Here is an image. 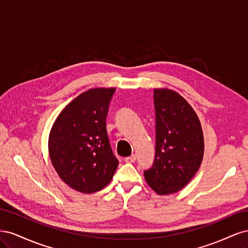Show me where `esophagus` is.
Segmentation results:
<instances>
[{
	"label": "esophagus",
	"mask_w": 248,
	"mask_h": 248,
	"mask_svg": "<svg viewBox=\"0 0 248 248\" xmlns=\"http://www.w3.org/2000/svg\"><path fill=\"white\" fill-rule=\"evenodd\" d=\"M125 160V162H127V163H132V162H134L137 160V156L134 155V154H132V155H130V156H128V157H126V158L124 159Z\"/></svg>",
	"instance_id": "esophagus-1"
}]
</instances>
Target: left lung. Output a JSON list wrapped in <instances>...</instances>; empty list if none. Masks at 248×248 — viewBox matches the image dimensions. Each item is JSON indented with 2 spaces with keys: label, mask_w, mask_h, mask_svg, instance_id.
<instances>
[{
  "label": "left lung",
  "mask_w": 248,
  "mask_h": 248,
  "mask_svg": "<svg viewBox=\"0 0 248 248\" xmlns=\"http://www.w3.org/2000/svg\"><path fill=\"white\" fill-rule=\"evenodd\" d=\"M156 147L146 182L160 196L175 193L198 172L205 142L197 112L183 97L168 88L154 89Z\"/></svg>",
  "instance_id": "8db88e82"
}]
</instances>
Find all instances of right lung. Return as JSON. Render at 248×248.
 <instances>
[{
  "mask_svg": "<svg viewBox=\"0 0 248 248\" xmlns=\"http://www.w3.org/2000/svg\"><path fill=\"white\" fill-rule=\"evenodd\" d=\"M116 88H93L61 110L48 136V154L62 181L81 193L103 189L119 160L107 131V115Z\"/></svg>",
  "mask_w": 248,
  "mask_h": 248,
  "instance_id": "add662e5",
  "label": "right lung"
}]
</instances>
